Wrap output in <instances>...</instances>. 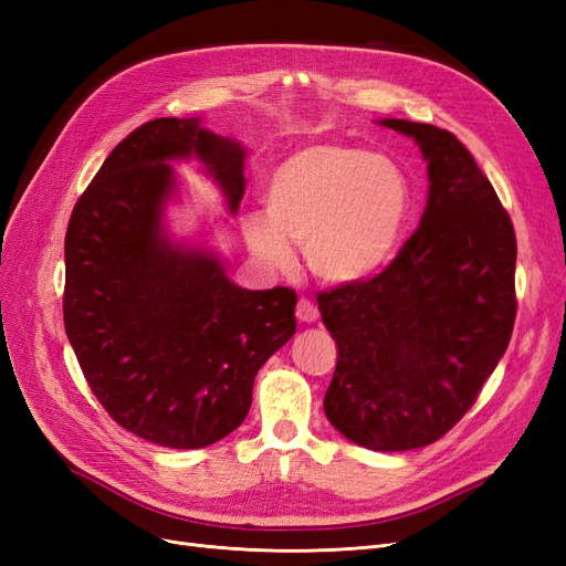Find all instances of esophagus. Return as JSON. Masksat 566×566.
Masks as SVG:
<instances>
[{
  "mask_svg": "<svg viewBox=\"0 0 566 566\" xmlns=\"http://www.w3.org/2000/svg\"><path fill=\"white\" fill-rule=\"evenodd\" d=\"M297 318H300L302 323H314V321H318V306H316L314 302L302 297V300L297 302Z\"/></svg>",
  "mask_w": 566,
  "mask_h": 566,
  "instance_id": "esophagus-1",
  "label": "esophagus"
}]
</instances>
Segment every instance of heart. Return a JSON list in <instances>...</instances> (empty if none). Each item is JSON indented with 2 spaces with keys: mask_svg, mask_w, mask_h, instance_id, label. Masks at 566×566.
<instances>
[{
  "mask_svg": "<svg viewBox=\"0 0 566 566\" xmlns=\"http://www.w3.org/2000/svg\"><path fill=\"white\" fill-rule=\"evenodd\" d=\"M262 214L243 217L250 252L264 266L295 264L302 245L314 276L335 287L370 281L394 260L410 212L401 167L364 146L318 142L271 167Z\"/></svg>",
  "mask_w": 566,
  "mask_h": 566,
  "instance_id": "b5f03b06",
  "label": "heart"
}]
</instances>
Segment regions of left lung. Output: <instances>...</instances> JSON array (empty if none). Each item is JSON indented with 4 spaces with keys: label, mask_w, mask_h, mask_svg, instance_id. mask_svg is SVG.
<instances>
[{
    "label": "left lung",
    "mask_w": 566,
    "mask_h": 566,
    "mask_svg": "<svg viewBox=\"0 0 566 566\" xmlns=\"http://www.w3.org/2000/svg\"><path fill=\"white\" fill-rule=\"evenodd\" d=\"M427 160L418 231L378 276L318 295L337 366L323 410L373 451L422 449L476 401L515 325V229L455 136L380 119Z\"/></svg>",
    "instance_id": "left-lung-1"
}]
</instances>
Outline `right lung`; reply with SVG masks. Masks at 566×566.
<instances>
[{"instance_id":"obj_1","label":"right lung","mask_w":566,"mask_h":566,"mask_svg":"<svg viewBox=\"0 0 566 566\" xmlns=\"http://www.w3.org/2000/svg\"><path fill=\"white\" fill-rule=\"evenodd\" d=\"M245 156L200 117L150 119L113 148L67 224V339L108 416L158 447L231 434L256 370L297 328L295 290L235 285L212 248L175 243L165 229L175 160H200L235 214Z\"/></svg>"}]
</instances>
